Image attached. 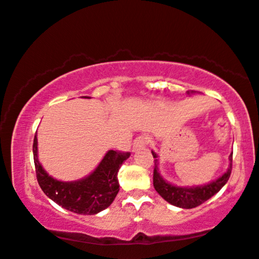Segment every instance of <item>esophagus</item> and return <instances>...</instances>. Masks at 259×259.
<instances>
[{"label": "esophagus", "instance_id": "34e87169", "mask_svg": "<svg viewBox=\"0 0 259 259\" xmlns=\"http://www.w3.org/2000/svg\"><path fill=\"white\" fill-rule=\"evenodd\" d=\"M148 143H149V137H147V136L136 137L135 141H134V143H133L134 150H139V149H141V148H144Z\"/></svg>", "mask_w": 259, "mask_h": 259}]
</instances>
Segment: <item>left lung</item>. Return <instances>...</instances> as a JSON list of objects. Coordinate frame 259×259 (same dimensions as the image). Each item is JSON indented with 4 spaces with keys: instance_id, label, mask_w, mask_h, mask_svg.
Returning a JSON list of instances; mask_svg holds the SVG:
<instances>
[{
    "instance_id": "left-lung-1",
    "label": "left lung",
    "mask_w": 259,
    "mask_h": 259,
    "mask_svg": "<svg viewBox=\"0 0 259 259\" xmlns=\"http://www.w3.org/2000/svg\"><path fill=\"white\" fill-rule=\"evenodd\" d=\"M188 95L195 94V91H187ZM154 156V175L153 182L154 188L156 192L163 198L165 201L169 204L177 206L180 208H194L196 206L201 205L206 200L212 198L213 195L217 194L220 189H222L227 180L230 179L231 170H232V154L230 155V167L226 173H224L222 177L217 179V180L209 182L204 186H196V187H178V186L170 185L169 182L163 180L158 173L157 167V155L154 151H151Z\"/></svg>"
}]
</instances>
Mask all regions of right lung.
<instances>
[{
  "instance_id": "obj_1",
  "label": "right lung",
  "mask_w": 259,
  "mask_h": 259,
  "mask_svg": "<svg viewBox=\"0 0 259 259\" xmlns=\"http://www.w3.org/2000/svg\"><path fill=\"white\" fill-rule=\"evenodd\" d=\"M33 155L37 182L45 194L68 211L92 215L108 208L115 200L119 191L117 174L130 153L109 150L89 177L71 182L58 181L46 173L37 160L36 135L34 136Z\"/></svg>"
}]
</instances>
